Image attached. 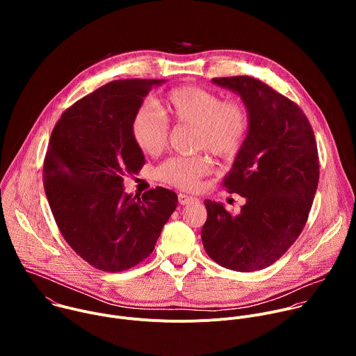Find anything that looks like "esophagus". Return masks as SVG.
I'll use <instances>...</instances> for the list:
<instances>
[{"label": "esophagus", "instance_id": "obj_1", "mask_svg": "<svg viewBox=\"0 0 356 356\" xmlns=\"http://www.w3.org/2000/svg\"><path fill=\"white\" fill-rule=\"evenodd\" d=\"M198 200L194 198V197H190L187 194H179V204L181 206H188V204H193V202H197Z\"/></svg>", "mask_w": 356, "mask_h": 356}]
</instances>
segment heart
<instances>
[{
	"label": "heart",
	"instance_id": "1",
	"mask_svg": "<svg viewBox=\"0 0 356 356\" xmlns=\"http://www.w3.org/2000/svg\"><path fill=\"white\" fill-rule=\"evenodd\" d=\"M166 116L177 125L194 127V147L206 149L221 159H232L241 150L248 131L249 114L236 99H224L216 91L198 86H181L166 94ZM131 132L138 147L156 156L169 142V122L149 103L134 114ZM211 172L207 156H173L156 169V177L181 190H193Z\"/></svg>",
	"mask_w": 356,
	"mask_h": 356
}]
</instances>
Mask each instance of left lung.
<instances>
[{"instance_id":"8db88e82","label":"left lung","mask_w":356,"mask_h":356,"mask_svg":"<svg viewBox=\"0 0 356 356\" xmlns=\"http://www.w3.org/2000/svg\"><path fill=\"white\" fill-rule=\"evenodd\" d=\"M213 81L238 92L249 114L246 139L222 180L246 202L232 214L206 200L201 241L222 268L261 270L284 255L307 222L320 177L314 131L296 103L258 79Z\"/></svg>"}]
</instances>
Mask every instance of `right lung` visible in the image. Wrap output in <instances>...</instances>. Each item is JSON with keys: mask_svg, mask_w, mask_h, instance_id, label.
Instances as JSON below:
<instances>
[{"mask_svg": "<svg viewBox=\"0 0 356 356\" xmlns=\"http://www.w3.org/2000/svg\"><path fill=\"white\" fill-rule=\"evenodd\" d=\"M161 83L114 80L76 101L50 135L43 163L50 210L66 242L95 269L122 272L146 259L177 207L172 190L158 186L139 198L122 186L145 165L134 114Z\"/></svg>", "mask_w": 356, "mask_h": 356, "instance_id": "1", "label": "right lung"}]
</instances>
